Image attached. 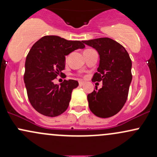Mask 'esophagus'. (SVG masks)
Returning a JSON list of instances; mask_svg holds the SVG:
<instances>
[{
    "label": "esophagus",
    "instance_id": "34e87169",
    "mask_svg": "<svg viewBox=\"0 0 157 157\" xmlns=\"http://www.w3.org/2000/svg\"><path fill=\"white\" fill-rule=\"evenodd\" d=\"M84 84H85V82H84V81H80V82H79V85H80V86H83Z\"/></svg>",
    "mask_w": 157,
    "mask_h": 157
}]
</instances>
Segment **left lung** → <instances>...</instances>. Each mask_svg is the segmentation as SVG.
<instances>
[{
    "instance_id": "left-lung-1",
    "label": "left lung",
    "mask_w": 157,
    "mask_h": 157,
    "mask_svg": "<svg viewBox=\"0 0 157 157\" xmlns=\"http://www.w3.org/2000/svg\"><path fill=\"white\" fill-rule=\"evenodd\" d=\"M82 43L97 50L100 64L92 81L102 82L101 89L87 96L91 111L101 118L117 114L125 105L132 80V63L125 48L117 41L101 37Z\"/></svg>"
}]
</instances>
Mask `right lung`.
I'll return each mask as SVG.
<instances>
[{"label":"right lung","mask_w":157,"mask_h":157,"mask_svg":"<svg viewBox=\"0 0 157 157\" xmlns=\"http://www.w3.org/2000/svg\"><path fill=\"white\" fill-rule=\"evenodd\" d=\"M84 48L82 41L67 40L55 35L44 36L32 46L25 63L24 83L29 100L37 112L54 117L68 109L78 82L64 80L59 86L53 80L63 74L66 56Z\"/></svg>","instance_id":"right-lung-1"}]
</instances>
